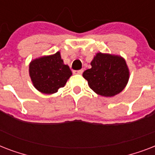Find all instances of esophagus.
I'll list each match as a JSON object with an SVG mask.
<instances>
[{"label": "esophagus", "instance_id": "esophagus-1", "mask_svg": "<svg viewBox=\"0 0 155 155\" xmlns=\"http://www.w3.org/2000/svg\"><path fill=\"white\" fill-rule=\"evenodd\" d=\"M83 72H84V70H83V69H80V70L75 71H74V73H75V74H80V75H81Z\"/></svg>", "mask_w": 155, "mask_h": 155}]
</instances>
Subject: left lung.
Wrapping results in <instances>:
<instances>
[{"mask_svg": "<svg viewBox=\"0 0 155 155\" xmlns=\"http://www.w3.org/2000/svg\"><path fill=\"white\" fill-rule=\"evenodd\" d=\"M92 68L83 73L90 88L103 97L120 93L127 84L130 71L122 57L97 53L91 62Z\"/></svg>", "mask_w": 155, "mask_h": 155, "instance_id": "1", "label": "left lung"}]
</instances>
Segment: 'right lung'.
<instances>
[{"label": "right lung", "instance_id": "add662e5", "mask_svg": "<svg viewBox=\"0 0 155 155\" xmlns=\"http://www.w3.org/2000/svg\"><path fill=\"white\" fill-rule=\"evenodd\" d=\"M29 72L35 88L45 94L58 92L72 75L69 67L63 63L58 51L31 61Z\"/></svg>", "mask_w": 155, "mask_h": 155}]
</instances>
